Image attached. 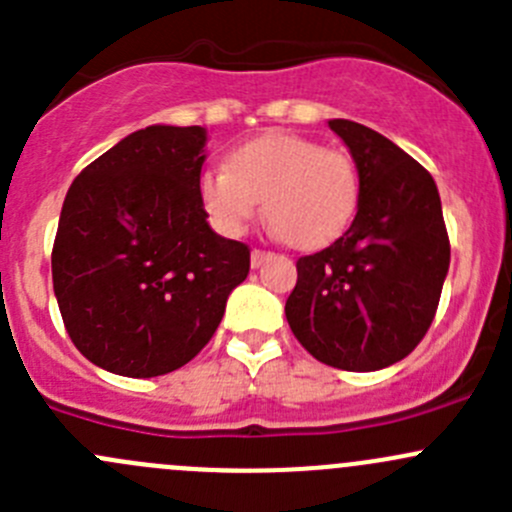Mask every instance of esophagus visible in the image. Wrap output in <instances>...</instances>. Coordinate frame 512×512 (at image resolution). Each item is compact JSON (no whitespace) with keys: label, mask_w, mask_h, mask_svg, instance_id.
Instances as JSON below:
<instances>
[{"label":"esophagus","mask_w":512,"mask_h":512,"mask_svg":"<svg viewBox=\"0 0 512 512\" xmlns=\"http://www.w3.org/2000/svg\"><path fill=\"white\" fill-rule=\"evenodd\" d=\"M267 257H270V252H265V250H252V255H250L252 267H260L262 262L267 260Z\"/></svg>","instance_id":"1"}]
</instances>
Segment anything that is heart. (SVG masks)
Instances as JSON below:
<instances>
[{
  "mask_svg": "<svg viewBox=\"0 0 512 512\" xmlns=\"http://www.w3.org/2000/svg\"><path fill=\"white\" fill-rule=\"evenodd\" d=\"M354 158L294 133H267L205 170L198 195L223 235L237 237L265 208L272 230L297 250H319L344 235L359 208Z\"/></svg>",
  "mask_w": 512,
  "mask_h": 512,
  "instance_id": "heart-1",
  "label": "heart"
}]
</instances>
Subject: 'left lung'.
I'll use <instances>...</instances> for the list:
<instances>
[{
	"mask_svg": "<svg viewBox=\"0 0 512 512\" xmlns=\"http://www.w3.org/2000/svg\"><path fill=\"white\" fill-rule=\"evenodd\" d=\"M359 170L352 227L299 257L289 329L322 364L376 371L409 356L428 332L451 262L431 173L381 133L334 118Z\"/></svg>",
	"mask_w": 512,
	"mask_h": 512,
	"instance_id": "obj_1",
	"label": "left lung"
}]
</instances>
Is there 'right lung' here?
<instances>
[{"mask_svg": "<svg viewBox=\"0 0 512 512\" xmlns=\"http://www.w3.org/2000/svg\"><path fill=\"white\" fill-rule=\"evenodd\" d=\"M208 131L148 126L86 165L51 250L66 332L91 364L151 379L218 329L250 250L208 225L198 195Z\"/></svg>", "mask_w": 512, "mask_h": 512, "instance_id": "1", "label": "right lung"}]
</instances>
